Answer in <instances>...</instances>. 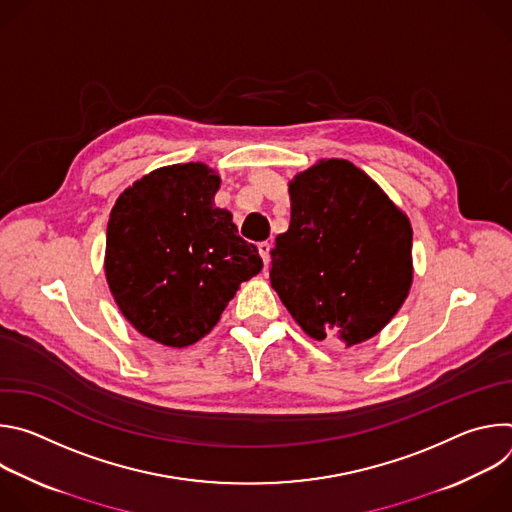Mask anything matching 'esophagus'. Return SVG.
I'll use <instances>...</instances> for the list:
<instances>
[{"instance_id":"34e87169","label":"esophagus","mask_w":512,"mask_h":512,"mask_svg":"<svg viewBox=\"0 0 512 512\" xmlns=\"http://www.w3.org/2000/svg\"><path fill=\"white\" fill-rule=\"evenodd\" d=\"M257 249H259V255H261L263 263L267 265V263H269V253H271V243H267V241H261V243L257 245Z\"/></svg>"}]
</instances>
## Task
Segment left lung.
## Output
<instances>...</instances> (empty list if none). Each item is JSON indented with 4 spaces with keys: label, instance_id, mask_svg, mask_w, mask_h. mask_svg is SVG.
<instances>
[{
    "label": "left lung",
    "instance_id": "obj_1",
    "mask_svg": "<svg viewBox=\"0 0 512 512\" xmlns=\"http://www.w3.org/2000/svg\"><path fill=\"white\" fill-rule=\"evenodd\" d=\"M289 200V229L271 249V287L308 336L346 346L373 338L409 294V218L336 158L291 180Z\"/></svg>",
    "mask_w": 512,
    "mask_h": 512
}]
</instances>
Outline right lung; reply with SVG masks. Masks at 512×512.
I'll use <instances>...</instances> for the list:
<instances>
[{"label": "right lung", "mask_w": 512, "mask_h": 512, "mask_svg": "<svg viewBox=\"0 0 512 512\" xmlns=\"http://www.w3.org/2000/svg\"><path fill=\"white\" fill-rule=\"evenodd\" d=\"M218 186L208 166L174 164L137 180L111 210L109 289L131 326L160 344L198 342L263 267L233 214L214 206Z\"/></svg>", "instance_id": "add662e5"}]
</instances>
